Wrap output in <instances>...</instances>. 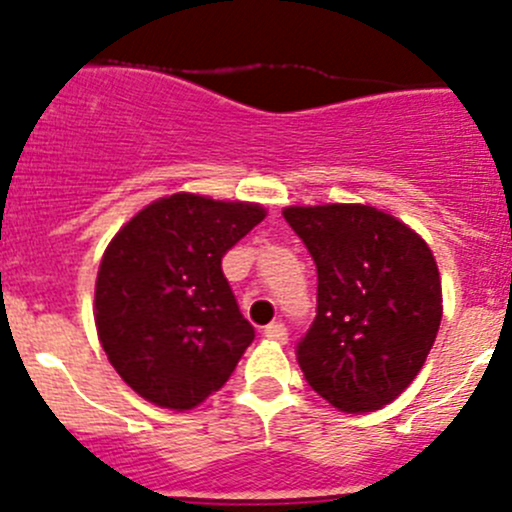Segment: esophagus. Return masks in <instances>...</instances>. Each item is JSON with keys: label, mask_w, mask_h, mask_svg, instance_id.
<instances>
[{"label": "esophagus", "mask_w": 512, "mask_h": 512, "mask_svg": "<svg viewBox=\"0 0 512 512\" xmlns=\"http://www.w3.org/2000/svg\"><path fill=\"white\" fill-rule=\"evenodd\" d=\"M262 334H265L267 339H272V342H280V344L287 342V327L282 322L267 324V327L262 329Z\"/></svg>", "instance_id": "obj_1"}]
</instances>
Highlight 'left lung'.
<instances>
[{"label": "left lung", "instance_id": "1", "mask_svg": "<svg viewBox=\"0 0 512 512\" xmlns=\"http://www.w3.org/2000/svg\"><path fill=\"white\" fill-rule=\"evenodd\" d=\"M282 215L317 265V317L297 344L304 379L347 414L391 404L441 327L431 250L371 205H294Z\"/></svg>", "mask_w": 512, "mask_h": 512}]
</instances>
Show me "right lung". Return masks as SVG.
Returning a JSON list of instances; mask_svg holds the SVG:
<instances>
[{"label": "right lung", "mask_w": 512, "mask_h": 512, "mask_svg": "<svg viewBox=\"0 0 512 512\" xmlns=\"http://www.w3.org/2000/svg\"><path fill=\"white\" fill-rule=\"evenodd\" d=\"M265 218L255 203L175 193L143 208L103 252L96 329L121 379L151 404L195 409L255 339L223 257Z\"/></svg>", "instance_id": "1"}]
</instances>
